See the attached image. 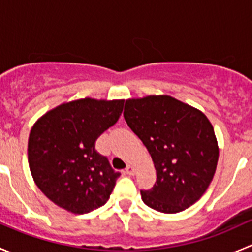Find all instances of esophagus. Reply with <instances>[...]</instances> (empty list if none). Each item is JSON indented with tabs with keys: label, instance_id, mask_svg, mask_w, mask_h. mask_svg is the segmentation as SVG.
<instances>
[{
	"label": "esophagus",
	"instance_id": "34e87169",
	"mask_svg": "<svg viewBox=\"0 0 252 252\" xmlns=\"http://www.w3.org/2000/svg\"><path fill=\"white\" fill-rule=\"evenodd\" d=\"M126 173L128 174V175H134V174H135V167L131 166V164H129V166H126Z\"/></svg>",
	"mask_w": 252,
	"mask_h": 252
}]
</instances>
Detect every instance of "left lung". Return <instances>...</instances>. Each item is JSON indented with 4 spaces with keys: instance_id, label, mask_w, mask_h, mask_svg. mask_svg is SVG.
<instances>
[{
    "instance_id": "1",
    "label": "left lung",
    "mask_w": 252,
    "mask_h": 252,
    "mask_svg": "<svg viewBox=\"0 0 252 252\" xmlns=\"http://www.w3.org/2000/svg\"><path fill=\"white\" fill-rule=\"evenodd\" d=\"M124 119L149 150L157 179L141 199L149 207L177 213L204 195L215 175L218 145L202 112L171 96L126 101Z\"/></svg>"
}]
</instances>
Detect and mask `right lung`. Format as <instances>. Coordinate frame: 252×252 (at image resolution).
<instances>
[{"label":"right lung","instance_id":"right-lung-1","mask_svg":"<svg viewBox=\"0 0 252 252\" xmlns=\"http://www.w3.org/2000/svg\"><path fill=\"white\" fill-rule=\"evenodd\" d=\"M123 106V100L86 97L53 108L34 124L28 141L30 172L51 201L78 215L107 202L121 173L95 144Z\"/></svg>","mask_w":252,"mask_h":252}]
</instances>
